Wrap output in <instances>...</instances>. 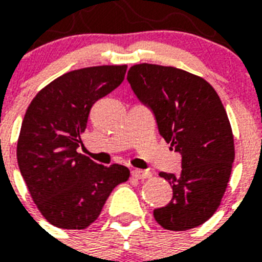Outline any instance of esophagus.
Listing matches in <instances>:
<instances>
[{
	"mask_svg": "<svg viewBox=\"0 0 262 262\" xmlns=\"http://www.w3.org/2000/svg\"><path fill=\"white\" fill-rule=\"evenodd\" d=\"M132 175L137 179H145L151 178L152 172L148 171V170H133V171H132Z\"/></svg>",
	"mask_w": 262,
	"mask_h": 262,
	"instance_id": "esophagus-1",
	"label": "esophagus"
}]
</instances>
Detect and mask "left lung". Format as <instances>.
<instances>
[{
    "label": "left lung",
    "instance_id": "obj_1",
    "mask_svg": "<svg viewBox=\"0 0 262 262\" xmlns=\"http://www.w3.org/2000/svg\"><path fill=\"white\" fill-rule=\"evenodd\" d=\"M127 81L154 114L160 136L181 155L178 177L159 172L171 185L172 199L154 217L171 231L197 227L219 207L235 156L219 95L199 76L152 63L132 67Z\"/></svg>",
    "mask_w": 262,
    "mask_h": 262
}]
</instances>
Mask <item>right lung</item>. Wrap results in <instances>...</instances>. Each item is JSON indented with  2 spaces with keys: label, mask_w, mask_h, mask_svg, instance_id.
<instances>
[{
  "label": "right lung",
  "mask_w": 262,
  "mask_h": 262,
  "mask_svg": "<svg viewBox=\"0 0 262 262\" xmlns=\"http://www.w3.org/2000/svg\"><path fill=\"white\" fill-rule=\"evenodd\" d=\"M125 73L126 65L69 72L43 88L27 108L18 168L40 213L55 227H88L113 189L130 175L125 166L107 167L77 152L92 106L118 87Z\"/></svg>",
  "instance_id": "obj_1"
}]
</instances>
